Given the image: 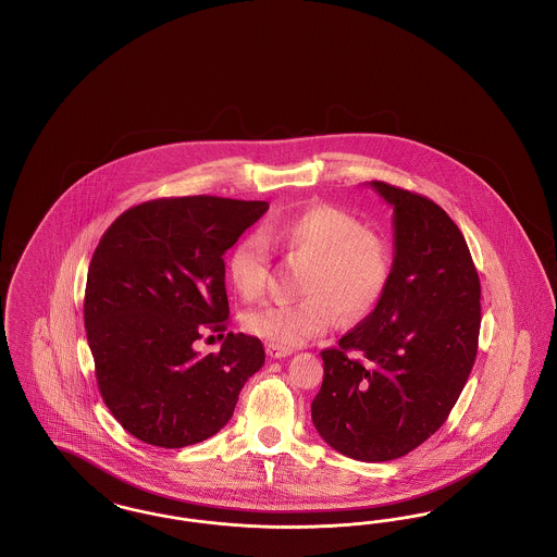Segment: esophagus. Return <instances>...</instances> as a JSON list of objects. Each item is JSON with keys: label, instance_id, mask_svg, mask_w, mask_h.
Segmentation results:
<instances>
[{"label": "esophagus", "instance_id": "esophagus-1", "mask_svg": "<svg viewBox=\"0 0 557 557\" xmlns=\"http://www.w3.org/2000/svg\"><path fill=\"white\" fill-rule=\"evenodd\" d=\"M265 348L267 355H269L271 359H284V357L292 355L290 348H286V346L271 345V343H269Z\"/></svg>", "mask_w": 557, "mask_h": 557}]
</instances>
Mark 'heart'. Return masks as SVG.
<instances>
[{
    "label": "heart",
    "mask_w": 557,
    "mask_h": 557,
    "mask_svg": "<svg viewBox=\"0 0 557 557\" xmlns=\"http://www.w3.org/2000/svg\"><path fill=\"white\" fill-rule=\"evenodd\" d=\"M275 248L298 269V292L290 302H271L244 315V330L271 345L298 346L323 334L334 315L363 318L377 302L391 275L386 242L363 230L348 212L315 205L267 221L259 236L238 239L225 259V273L242 298H259Z\"/></svg>",
    "instance_id": "b5f03b06"
}]
</instances>
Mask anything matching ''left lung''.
<instances>
[{
    "mask_svg": "<svg viewBox=\"0 0 557 557\" xmlns=\"http://www.w3.org/2000/svg\"><path fill=\"white\" fill-rule=\"evenodd\" d=\"M393 207L395 259L375 309L321 350L319 436L346 457L391 461L449 418L474 366L480 280L463 234L425 196L370 182Z\"/></svg>",
    "mask_w": 557,
    "mask_h": 557,
    "instance_id": "obj_1",
    "label": "left lung"
}]
</instances>
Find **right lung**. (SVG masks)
I'll return each mask as SVG.
<instances>
[{"instance_id":"obj_1","label":"right lung","mask_w":557,"mask_h":557,"mask_svg":"<svg viewBox=\"0 0 557 557\" xmlns=\"http://www.w3.org/2000/svg\"><path fill=\"white\" fill-rule=\"evenodd\" d=\"M267 209L263 200L159 198L123 212L100 239L83 302L87 343L110 413L141 443L207 441L263 368L255 336L230 332L209 355L194 343L227 330L223 255Z\"/></svg>"}]
</instances>
